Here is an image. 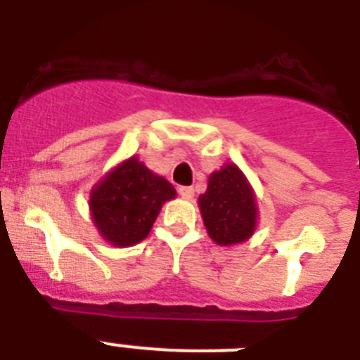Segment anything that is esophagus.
I'll use <instances>...</instances> for the list:
<instances>
[{
    "label": "esophagus",
    "instance_id": "34e87169",
    "mask_svg": "<svg viewBox=\"0 0 360 360\" xmlns=\"http://www.w3.org/2000/svg\"><path fill=\"white\" fill-rule=\"evenodd\" d=\"M178 195L182 196V198H193V195H195V189L189 186H178Z\"/></svg>",
    "mask_w": 360,
    "mask_h": 360
}]
</instances>
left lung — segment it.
Returning a JSON list of instances; mask_svg holds the SVG:
<instances>
[{"label": "left lung", "mask_w": 360, "mask_h": 360, "mask_svg": "<svg viewBox=\"0 0 360 360\" xmlns=\"http://www.w3.org/2000/svg\"><path fill=\"white\" fill-rule=\"evenodd\" d=\"M198 203L209 236L218 245L241 243L252 236L256 200L247 178L234 164L211 174Z\"/></svg>", "instance_id": "8db88e82"}]
</instances>
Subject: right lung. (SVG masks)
Wrapping results in <instances>:
<instances>
[{
	"label": "right lung",
	"instance_id": "1",
	"mask_svg": "<svg viewBox=\"0 0 360 360\" xmlns=\"http://www.w3.org/2000/svg\"><path fill=\"white\" fill-rule=\"evenodd\" d=\"M174 196L176 191L165 178L133 157L91 191L90 209L101 234L110 243L126 247L148 236L162 203Z\"/></svg>",
	"mask_w": 360,
	"mask_h": 360
}]
</instances>
